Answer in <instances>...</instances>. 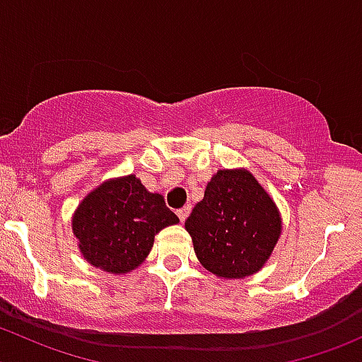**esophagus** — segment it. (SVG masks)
Listing matches in <instances>:
<instances>
[{
    "instance_id": "1",
    "label": "esophagus",
    "mask_w": 362,
    "mask_h": 362,
    "mask_svg": "<svg viewBox=\"0 0 362 362\" xmlns=\"http://www.w3.org/2000/svg\"><path fill=\"white\" fill-rule=\"evenodd\" d=\"M189 214H191V206H184V208H178L177 210V215H178V218H180V222H184L185 218L189 217Z\"/></svg>"
}]
</instances>
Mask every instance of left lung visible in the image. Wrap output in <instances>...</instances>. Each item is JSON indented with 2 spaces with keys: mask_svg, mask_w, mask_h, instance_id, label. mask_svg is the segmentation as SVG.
<instances>
[{
  "mask_svg": "<svg viewBox=\"0 0 362 362\" xmlns=\"http://www.w3.org/2000/svg\"><path fill=\"white\" fill-rule=\"evenodd\" d=\"M203 268L222 279L257 273L275 249L282 217L254 175L218 170L185 221Z\"/></svg>",
  "mask_w": 362,
  "mask_h": 362,
  "instance_id": "8db88e82",
  "label": "left lung"
}]
</instances>
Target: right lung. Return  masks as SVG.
Masks as SVG:
<instances>
[{"mask_svg": "<svg viewBox=\"0 0 362 362\" xmlns=\"http://www.w3.org/2000/svg\"><path fill=\"white\" fill-rule=\"evenodd\" d=\"M178 217L160 194L148 192L134 175L112 178L90 191L73 215V235L87 262L108 273L138 268L154 236Z\"/></svg>", "mask_w": 362, "mask_h": 362, "instance_id": "right-lung-1", "label": "right lung"}]
</instances>
